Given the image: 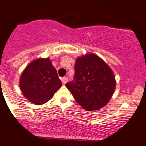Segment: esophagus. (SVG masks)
<instances>
[{"mask_svg":"<svg viewBox=\"0 0 146 146\" xmlns=\"http://www.w3.org/2000/svg\"><path fill=\"white\" fill-rule=\"evenodd\" d=\"M61 81H62V83H63V84H66V83H67V81H68V78L66 77H63V78H61Z\"/></svg>","mask_w":146,"mask_h":146,"instance_id":"obj_1","label":"esophagus"}]
</instances>
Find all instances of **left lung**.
I'll list each match as a JSON object with an SVG mask.
<instances>
[{
	"label": "left lung",
	"instance_id": "left-lung-1",
	"mask_svg": "<svg viewBox=\"0 0 146 146\" xmlns=\"http://www.w3.org/2000/svg\"><path fill=\"white\" fill-rule=\"evenodd\" d=\"M74 81L66 83L75 100L83 109L97 111L104 107L115 91L112 69L99 56L89 53L77 58Z\"/></svg>",
	"mask_w": 146,
	"mask_h": 146
}]
</instances>
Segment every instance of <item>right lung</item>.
Segmentation results:
<instances>
[{"mask_svg": "<svg viewBox=\"0 0 146 146\" xmlns=\"http://www.w3.org/2000/svg\"><path fill=\"white\" fill-rule=\"evenodd\" d=\"M61 86L57 70L49 58L33 60L22 72L19 80L24 97L35 105H43L50 100Z\"/></svg>", "mask_w": 146, "mask_h": 146, "instance_id": "1", "label": "right lung"}]
</instances>
